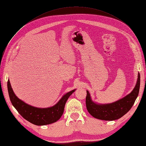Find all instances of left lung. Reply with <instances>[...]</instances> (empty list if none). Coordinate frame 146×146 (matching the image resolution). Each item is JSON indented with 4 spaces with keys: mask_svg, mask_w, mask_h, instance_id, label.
Wrapping results in <instances>:
<instances>
[{
    "mask_svg": "<svg viewBox=\"0 0 146 146\" xmlns=\"http://www.w3.org/2000/svg\"><path fill=\"white\" fill-rule=\"evenodd\" d=\"M140 86V74L138 73L136 84L130 94L113 103L99 104L92 100L90 94L86 91V105L88 111L95 118L105 121H114L122 117L133 105L138 96Z\"/></svg>",
    "mask_w": 146,
    "mask_h": 146,
    "instance_id": "1",
    "label": "left lung"
}]
</instances>
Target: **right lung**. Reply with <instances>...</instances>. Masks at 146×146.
I'll return each mask as SVG.
<instances>
[{
	"label": "right lung",
	"mask_w": 146,
	"mask_h": 146,
	"mask_svg": "<svg viewBox=\"0 0 146 146\" xmlns=\"http://www.w3.org/2000/svg\"><path fill=\"white\" fill-rule=\"evenodd\" d=\"M8 94L11 102L18 113L25 119L36 125H45L56 122L64 112V106L69 96L76 90L64 95L58 102L49 108H40L28 105L15 95L11 86L9 79L7 82Z\"/></svg>",
	"instance_id": "add662e5"
}]
</instances>
